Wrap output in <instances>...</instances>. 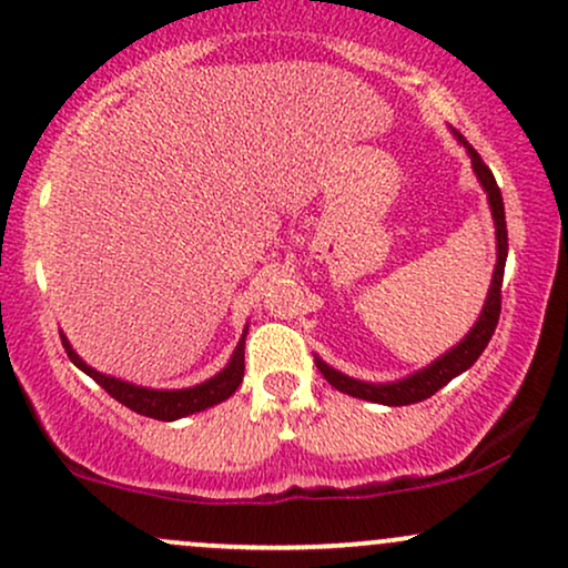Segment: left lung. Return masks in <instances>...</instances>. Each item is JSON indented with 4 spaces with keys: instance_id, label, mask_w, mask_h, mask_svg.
Wrapping results in <instances>:
<instances>
[{
    "instance_id": "1",
    "label": "left lung",
    "mask_w": 568,
    "mask_h": 568,
    "mask_svg": "<svg viewBox=\"0 0 568 568\" xmlns=\"http://www.w3.org/2000/svg\"><path fill=\"white\" fill-rule=\"evenodd\" d=\"M457 142H463L466 153L470 155V166H474L476 180L481 182L484 193H487L491 219H495V237H497V264L495 272H491V283L487 302L481 306L479 320L476 325L466 333V338H460V344L453 346L449 352H444L439 359H434L432 365L423 367V371L407 375V378L392 381V384H367V381H357L352 375H344L336 367L327 365L325 359L314 357L317 362V371L325 375V381L338 392L357 396V399L375 402V405H388V407H402V405H415V402L428 399V396L439 392L449 384V381L457 378L460 373H466L476 359L481 357V352L487 349L491 333H495L497 320H500V288H503V272H505V258H508V230H505V206L500 187H497L495 176H491L489 166L481 161V155L476 153L474 148L468 145L466 136L457 134Z\"/></svg>"
}]
</instances>
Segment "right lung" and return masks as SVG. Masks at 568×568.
Listing matches in <instances>:
<instances>
[{"label": "right lung", "mask_w": 568, "mask_h": 568, "mask_svg": "<svg viewBox=\"0 0 568 568\" xmlns=\"http://www.w3.org/2000/svg\"><path fill=\"white\" fill-rule=\"evenodd\" d=\"M245 333H248V325H245L243 336L237 341L235 352H232L227 365H224L216 375H211L209 381H203V384H195L190 388H148V386L129 384V381L115 378V375H105L94 371L92 365H87V362L73 352L71 341H68L63 333H60V338H63V346L73 365H77L79 371H84L92 381H98V384L105 388L115 402H121L124 407L134 409V413L145 415V418L180 420L193 413H201V409L214 407L219 402L230 399V396L237 392V386L243 384V371H245Z\"/></svg>", "instance_id": "add662e5"}]
</instances>
